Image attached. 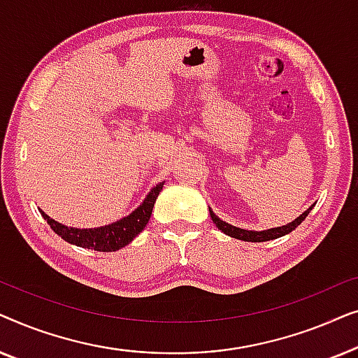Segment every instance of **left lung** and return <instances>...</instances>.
Returning <instances> with one entry per match:
<instances>
[{"label": "left lung", "mask_w": 358, "mask_h": 358, "mask_svg": "<svg viewBox=\"0 0 358 358\" xmlns=\"http://www.w3.org/2000/svg\"><path fill=\"white\" fill-rule=\"evenodd\" d=\"M313 207H315V203H313L308 210H305L300 217L293 220V222L283 224V227L264 229V231H252V229H243V228L233 227V224H229L227 222H223L222 218H218L217 215L213 213L212 208H208V212H210V217H212V220H213V223L217 224V228L222 229V231L224 234H228V236L241 239V241H249V243H264V241H271V239H277L280 236H285V234H288V233H292L293 229H295L298 224H301L303 220L308 217V213L311 212Z\"/></svg>", "instance_id": "8db88e82"}]
</instances>
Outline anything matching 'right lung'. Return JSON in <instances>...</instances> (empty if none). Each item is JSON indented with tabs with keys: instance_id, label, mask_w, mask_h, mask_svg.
Here are the masks:
<instances>
[{
	"instance_id": "add662e5",
	"label": "right lung",
	"mask_w": 358,
	"mask_h": 358,
	"mask_svg": "<svg viewBox=\"0 0 358 358\" xmlns=\"http://www.w3.org/2000/svg\"><path fill=\"white\" fill-rule=\"evenodd\" d=\"M163 182L156 184L153 189L150 190L143 202L136 207L130 215H127L119 222H114L106 227L99 228H73L66 227L55 222V220L48 217L45 212H42V217L47 220V223L50 224V228L55 231L62 239H65L66 243L75 244V246L86 248V249H94L99 252H112L117 249L125 248L127 244H130L138 234L143 231L146 223L150 222L151 212H153L155 202L158 199L161 190H163Z\"/></svg>"
}]
</instances>
